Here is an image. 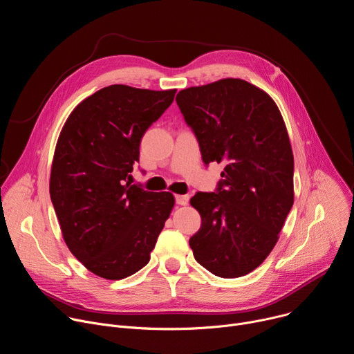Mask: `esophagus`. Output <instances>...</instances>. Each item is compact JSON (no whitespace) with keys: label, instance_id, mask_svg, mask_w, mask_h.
<instances>
[{"label":"esophagus","instance_id":"1","mask_svg":"<svg viewBox=\"0 0 354 354\" xmlns=\"http://www.w3.org/2000/svg\"><path fill=\"white\" fill-rule=\"evenodd\" d=\"M175 200H176V205H179V206H186L187 201H189V196H187V194H176V196H175Z\"/></svg>","mask_w":354,"mask_h":354}]
</instances>
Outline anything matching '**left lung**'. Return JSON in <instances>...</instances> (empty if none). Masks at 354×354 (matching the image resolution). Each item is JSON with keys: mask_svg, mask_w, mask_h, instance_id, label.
<instances>
[{"mask_svg": "<svg viewBox=\"0 0 354 354\" xmlns=\"http://www.w3.org/2000/svg\"><path fill=\"white\" fill-rule=\"evenodd\" d=\"M176 104L203 162L225 164L216 192L190 198L201 217L193 257L218 277L245 276L269 257L294 203L284 120L265 91L239 78L182 89Z\"/></svg>", "mask_w": 354, "mask_h": 354, "instance_id": "8db88e82", "label": "left lung"}]
</instances>
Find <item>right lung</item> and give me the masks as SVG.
<instances>
[{
	"label": "right lung",
	"instance_id": "right-lung-1",
	"mask_svg": "<svg viewBox=\"0 0 354 354\" xmlns=\"http://www.w3.org/2000/svg\"><path fill=\"white\" fill-rule=\"evenodd\" d=\"M176 89H99L68 116L57 140L50 197L71 254L93 274L120 280L142 269L175 205L127 178L147 129Z\"/></svg>",
	"mask_w": 354,
	"mask_h": 354
}]
</instances>
